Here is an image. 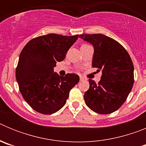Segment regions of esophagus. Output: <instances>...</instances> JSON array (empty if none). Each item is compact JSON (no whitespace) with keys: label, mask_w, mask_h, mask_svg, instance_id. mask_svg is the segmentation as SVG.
Returning <instances> with one entry per match:
<instances>
[{"label":"esophagus","mask_w":146,"mask_h":146,"mask_svg":"<svg viewBox=\"0 0 146 146\" xmlns=\"http://www.w3.org/2000/svg\"><path fill=\"white\" fill-rule=\"evenodd\" d=\"M80 81H83V80H85V78L83 77H80Z\"/></svg>","instance_id":"obj_1"}]
</instances>
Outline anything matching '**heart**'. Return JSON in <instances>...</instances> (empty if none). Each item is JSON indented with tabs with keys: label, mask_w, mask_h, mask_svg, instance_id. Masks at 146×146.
<instances>
[{
	"label": "heart",
	"mask_w": 146,
	"mask_h": 146,
	"mask_svg": "<svg viewBox=\"0 0 146 146\" xmlns=\"http://www.w3.org/2000/svg\"><path fill=\"white\" fill-rule=\"evenodd\" d=\"M84 45H87V44H82V46H84Z\"/></svg>",
	"instance_id": "obj_1"
}]
</instances>
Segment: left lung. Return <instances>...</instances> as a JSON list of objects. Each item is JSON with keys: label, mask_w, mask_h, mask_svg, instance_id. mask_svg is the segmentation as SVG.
<instances>
[{"label": "left lung", "mask_w": 146, "mask_h": 146, "mask_svg": "<svg viewBox=\"0 0 146 146\" xmlns=\"http://www.w3.org/2000/svg\"><path fill=\"white\" fill-rule=\"evenodd\" d=\"M80 37L94 47L92 66L102 71L97 84L89 79L85 93L86 105L95 113L110 114L125 102L134 84V65L126 49L105 35L80 34Z\"/></svg>", "instance_id": "left-lung-1"}]
</instances>
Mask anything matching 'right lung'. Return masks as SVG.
Here are the masks:
<instances>
[{
	"label": "right lung",
	"instance_id": "right-lung-1",
	"mask_svg": "<svg viewBox=\"0 0 146 146\" xmlns=\"http://www.w3.org/2000/svg\"><path fill=\"white\" fill-rule=\"evenodd\" d=\"M79 35L49 33L31 39L23 47L16 68V79L23 99L35 111L44 115L64 106L69 91L79 82L76 74L61 77L53 68L62 61Z\"/></svg>",
	"mask_w": 146,
	"mask_h": 146
}]
</instances>
